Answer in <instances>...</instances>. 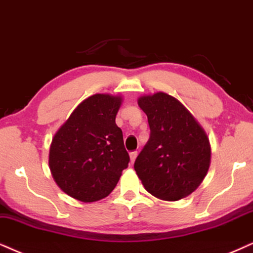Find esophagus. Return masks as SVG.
<instances>
[{
	"label": "esophagus",
	"mask_w": 253,
	"mask_h": 253,
	"mask_svg": "<svg viewBox=\"0 0 253 253\" xmlns=\"http://www.w3.org/2000/svg\"><path fill=\"white\" fill-rule=\"evenodd\" d=\"M136 156H137V152H132V153H129V158H130V164H134V161H135V159H136Z\"/></svg>",
	"instance_id": "esophagus-1"
}]
</instances>
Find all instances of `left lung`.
Returning a JSON list of instances; mask_svg holds the SVG:
<instances>
[{
  "label": "left lung",
  "mask_w": 253,
  "mask_h": 253,
  "mask_svg": "<svg viewBox=\"0 0 253 253\" xmlns=\"http://www.w3.org/2000/svg\"><path fill=\"white\" fill-rule=\"evenodd\" d=\"M149 140L134 164L145 189L164 201H178L202 183L210 166L209 139L193 114L165 92L142 95Z\"/></svg>",
  "instance_id": "8db88e82"
}]
</instances>
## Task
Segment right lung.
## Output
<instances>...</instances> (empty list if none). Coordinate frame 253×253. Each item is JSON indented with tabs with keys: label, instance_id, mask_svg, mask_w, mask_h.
Masks as SVG:
<instances>
[{
	"label": "right lung",
	"instance_id": "obj_1",
	"mask_svg": "<svg viewBox=\"0 0 253 253\" xmlns=\"http://www.w3.org/2000/svg\"><path fill=\"white\" fill-rule=\"evenodd\" d=\"M123 98L98 93L82 101L53 136L49 166L64 193L89 203L108 196L128 167L116 117Z\"/></svg>",
	"mask_w": 253,
	"mask_h": 253
}]
</instances>
